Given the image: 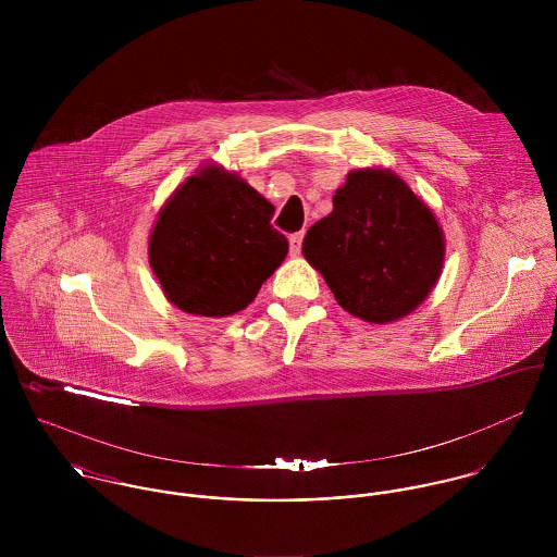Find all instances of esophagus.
I'll return each instance as SVG.
<instances>
[{"label": "esophagus", "instance_id": "1", "mask_svg": "<svg viewBox=\"0 0 557 557\" xmlns=\"http://www.w3.org/2000/svg\"><path fill=\"white\" fill-rule=\"evenodd\" d=\"M302 239H305V234L302 232H298V234H292L289 236V250H292V255L296 257V255H300V250H302Z\"/></svg>", "mask_w": 557, "mask_h": 557}]
</instances>
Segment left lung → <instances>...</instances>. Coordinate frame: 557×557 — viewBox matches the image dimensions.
<instances>
[{"mask_svg": "<svg viewBox=\"0 0 557 557\" xmlns=\"http://www.w3.org/2000/svg\"><path fill=\"white\" fill-rule=\"evenodd\" d=\"M334 210L302 242L336 302L351 315L388 323L433 289L444 236L433 212L384 169H358L334 195Z\"/></svg>", "mask_w": 557, "mask_h": 557, "instance_id": "obj_1", "label": "left lung"}]
</instances>
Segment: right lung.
<instances>
[{
    "label": "right lung",
    "mask_w": 557,
    "mask_h": 557,
    "mask_svg": "<svg viewBox=\"0 0 557 557\" xmlns=\"http://www.w3.org/2000/svg\"><path fill=\"white\" fill-rule=\"evenodd\" d=\"M274 206L238 175L206 166L160 210L150 265L182 311L225 318L248 307L289 244L272 227Z\"/></svg>",
    "instance_id": "right-lung-1"
}]
</instances>
